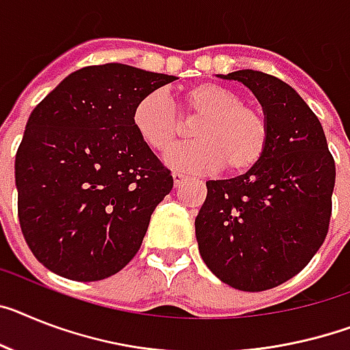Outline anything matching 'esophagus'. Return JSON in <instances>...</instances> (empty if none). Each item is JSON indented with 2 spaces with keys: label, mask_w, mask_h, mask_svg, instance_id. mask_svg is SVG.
I'll list each match as a JSON object with an SVG mask.
<instances>
[{
  "label": "esophagus",
  "mask_w": 350,
  "mask_h": 350,
  "mask_svg": "<svg viewBox=\"0 0 350 350\" xmlns=\"http://www.w3.org/2000/svg\"><path fill=\"white\" fill-rule=\"evenodd\" d=\"M172 180H174V187L176 189H180L181 185L187 181V176L181 174V172H172Z\"/></svg>",
  "instance_id": "1"
}]
</instances>
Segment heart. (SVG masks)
<instances>
[{"instance_id": "obj_1", "label": "heart", "mask_w": 350, "mask_h": 350, "mask_svg": "<svg viewBox=\"0 0 350 350\" xmlns=\"http://www.w3.org/2000/svg\"><path fill=\"white\" fill-rule=\"evenodd\" d=\"M176 107L193 124V142L181 144L167 154V165L190 174L230 172L256 167L269 146V122L258 108L249 107L237 90L220 83H198L178 96ZM133 128L148 148L167 152L180 137L181 122L174 105L163 92H149L135 105Z\"/></svg>"}]
</instances>
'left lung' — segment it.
<instances>
[{
	"label": "left lung",
	"instance_id": "left-lung-1",
	"mask_svg": "<svg viewBox=\"0 0 350 350\" xmlns=\"http://www.w3.org/2000/svg\"><path fill=\"white\" fill-rule=\"evenodd\" d=\"M219 76L256 96L269 122V146L245 174L206 181L196 239L222 283L263 292L292 280L324 243L334 160L320 120L288 83L252 69Z\"/></svg>",
	"mask_w": 350,
	"mask_h": 350
}]
</instances>
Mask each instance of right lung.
Masks as SVG:
<instances>
[{"instance_id": "right-lung-1", "label": "right lung", "mask_w": 350, "mask_h": 350, "mask_svg": "<svg viewBox=\"0 0 350 350\" xmlns=\"http://www.w3.org/2000/svg\"><path fill=\"white\" fill-rule=\"evenodd\" d=\"M174 80L124 64L89 66L31 111L16 154L17 213L46 269L99 281L137 254L174 181L131 116L146 94Z\"/></svg>"}]
</instances>
